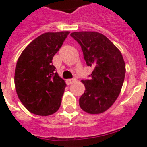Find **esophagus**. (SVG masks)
I'll return each mask as SVG.
<instances>
[{
    "label": "esophagus",
    "mask_w": 147,
    "mask_h": 147,
    "mask_svg": "<svg viewBox=\"0 0 147 147\" xmlns=\"http://www.w3.org/2000/svg\"><path fill=\"white\" fill-rule=\"evenodd\" d=\"M76 78H70V79H67L66 80V84L67 85H71L74 82H76Z\"/></svg>",
    "instance_id": "1"
}]
</instances>
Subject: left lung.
Wrapping results in <instances>:
<instances>
[{"label": "left lung", "mask_w": 147, "mask_h": 147, "mask_svg": "<svg viewBox=\"0 0 147 147\" xmlns=\"http://www.w3.org/2000/svg\"><path fill=\"white\" fill-rule=\"evenodd\" d=\"M71 36L82 47L88 66L93 69L90 79L82 80L85 90L79 105L89 114L103 113L117 100L123 85L126 68L122 54L98 32H74Z\"/></svg>", "instance_id": "left-lung-1"}]
</instances>
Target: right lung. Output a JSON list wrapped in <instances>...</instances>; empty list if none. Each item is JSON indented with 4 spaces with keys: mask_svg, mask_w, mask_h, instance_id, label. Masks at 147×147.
Segmentation results:
<instances>
[{
    "mask_svg": "<svg viewBox=\"0 0 147 147\" xmlns=\"http://www.w3.org/2000/svg\"><path fill=\"white\" fill-rule=\"evenodd\" d=\"M69 34V31L43 33L24 49L17 60L16 92L24 107L33 114L51 115L61 105L66 84L52 62Z\"/></svg>",
    "mask_w": 147,
    "mask_h": 147,
    "instance_id": "1",
    "label": "right lung"
}]
</instances>
